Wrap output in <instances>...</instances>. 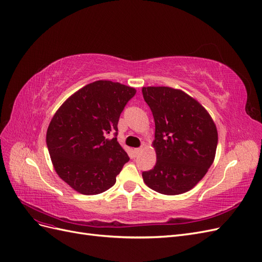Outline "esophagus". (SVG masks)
I'll use <instances>...</instances> for the list:
<instances>
[{
    "mask_svg": "<svg viewBox=\"0 0 262 262\" xmlns=\"http://www.w3.org/2000/svg\"><path fill=\"white\" fill-rule=\"evenodd\" d=\"M142 150H143V148H142V147L134 148V154H136V155H139V154L142 152Z\"/></svg>",
    "mask_w": 262,
    "mask_h": 262,
    "instance_id": "obj_1",
    "label": "esophagus"
}]
</instances>
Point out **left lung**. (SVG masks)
<instances>
[{
	"label": "left lung",
	"instance_id": "obj_1",
	"mask_svg": "<svg viewBox=\"0 0 262 262\" xmlns=\"http://www.w3.org/2000/svg\"><path fill=\"white\" fill-rule=\"evenodd\" d=\"M155 121L156 164L142 172L147 187L175 195L189 191L213 164L217 130L205 108L188 94L167 86L142 89Z\"/></svg>",
	"mask_w": 262,
	"mask_h": 262
}]
</instances>
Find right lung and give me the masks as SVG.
<instances>
[{"label": "right lung", "instance_id": "1", "mask_svg": "<svg viewBox=\"0 0 262 262\" xmlns=\"http://www.w3.org/2000/svg\"><path fill=\"white\" fill-rule=\"evenodd\" d=\"M137 91L96 81L70 96L47 130V146L59 177L82 194H98L116 184L129 156L118 143V121ZM110 134L114 138L108 139Z\"/></svg>", "mask_w": 262, "mask_h": 262}]
</instances>
